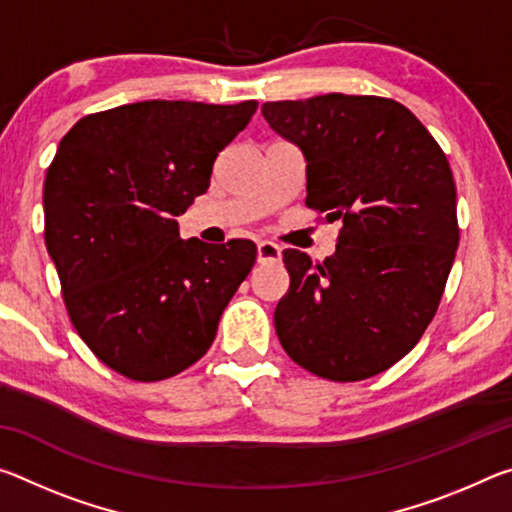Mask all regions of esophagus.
I'll list each match as a JSON object with an SVG mask.
<instances>
[{
	"label": "esophagus",
	"instance_id": "34e87169",
	"mask_svg": "<svg viewBox=\"0 0 512 512\" xmlns=\"http://www.w3.org/2000/svg\"><path fill=\"white\" fill-rule=\"evenodd\" d=\"M282 259V248L273 241H259L257 244V262L259 264H275Z\"/></svg>",
	"mask_w": 512,
	"mask_h": 512
}]
</instances>
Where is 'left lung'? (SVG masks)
<instances>
[{
  "instance_id": "left-lung-1",
  "label": "left lung",
  "mask_w": 512,
  "mask_h": 512,
  "mask_svg": "<svg viewBox=\"0 0 512 512\" xmlns=\"http://www.w3.org/2000/svg\"><path fill=\"white\" fill-rule=\"evenodd\" d=\"M262 115L307 162V198L341 221L336 253L284 250L291 284L275 307L284 352L314 375H379L420 341L458 248L456 185L443 149L393 99L323 94L268 101Z\"/></svg>"
}]
</instances>
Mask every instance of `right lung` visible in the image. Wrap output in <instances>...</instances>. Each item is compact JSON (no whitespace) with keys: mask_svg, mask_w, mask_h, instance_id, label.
<instances>
[{"mask_svg":"<svg viewBox=\"0 0 512 512\" xmlns=\"http://www.w3.org/2000/svg\"><path fill=\"white\" fill-rule=\"evenodd\" d=\"M257 103H126L76 121L45 178V244L69 318L119 375L160 381L192 366L255 264L257 246L180 239L176 216Z\"/></svg>","mask_w":512,"mask_h":512,"instance_id":"obj_1","label":"right lung"}]
</instances>
